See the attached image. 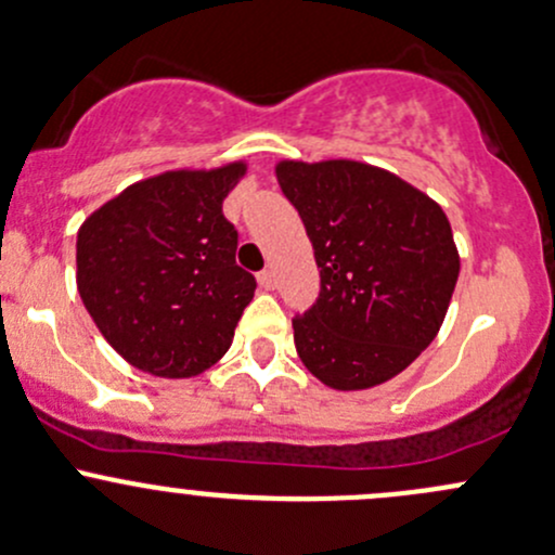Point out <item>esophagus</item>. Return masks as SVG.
I'll return each instance as SVG.
<instances>
[{"label": "esophagus", "instance_id": "obj_1", "mask_svg": "<svg viewBox=\"0 0 555 555\" xmlns=\"http://www.w3.org/2000/svg\"><path fill=\"white\" fill-rule=\"evenodd\" d=\"M256 280H259V285H261V288H264V291L275 288V272H272V270L259 272V278H256Z\"/></svg>", "mask_w": 555, "mask_h": 555}]
</instances>
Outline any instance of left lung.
<instances>
[{"label":"left lung","mask_w":555,"mask_h":555,"mask_svg":"<svg viewBox=\"0 0 555 555\" xmlns=\"http://www.w3.org/2000/svg\"><path fill=\"white\" fill-rule=\"evenodd\" d=\"M320 267V296L294 318L314 378L360 391L402 373L442 327L461 256L442 206L360 160H280Z\"/></svg>","instance_id":"1"}]
</instances>
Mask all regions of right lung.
I'll return each mask as SVG.
<instances>
[{
  "instance_id": "add662e5",
  "label": "right lung",
  "mask_w": 555,
  "mask_h": 555,
  "mask_svg": "<svg viewBox=\"0 0 555 555\" xmlns=\"http://www.w3.org/2000/svg\"><path fill=\"white\" fill-rule=\"evenodd\" d=\"M246 164L164 171L129 184L76 235V285L94 325L129 365L190 378L230 349L256 280L235 264L222 201Z\"/></svg>"
}]
</instances>
